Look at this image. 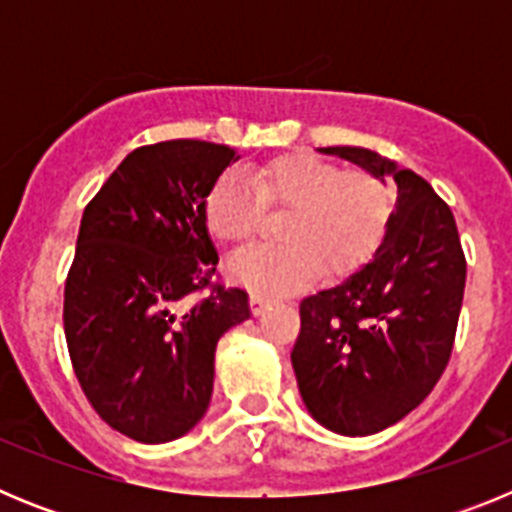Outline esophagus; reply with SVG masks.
I'll list each match as a JSON object with an SVG mask.
<instances>
[{"label":"esophagus","instance_id":"esophagus-1","mask_svg":"<svg viewBox=\"0 0 512 512\" xmlns=\"http://www.w3.org/2000/svg\"><path fill=\"white\" fill-rule=\"evenodd\" d=\"M251 312L253 315H261V312L266 310V305H269V297L261 295V292H251Z\"/></svg>","mask_w":512,"mask_h":512}]
</instances>
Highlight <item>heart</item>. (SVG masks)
I'll return each mask as SVG.
<instances>
[{"mask_svg": "<svg viewBox=\"0 0 512 512\" xmlns=\"http://www.w3.org/2000/svg\"><path fill=\"white\" fill-rule=\"evenodd\" d=\"M279 220V246L248 248L233 256L228 274L261 295H287L307 287L325 269L346 277L377 256L392 225L390 187L364 169L289 153L251 174L217 176L202 200L210 235L223 246H243L259 235L266 212Z\"/></svg>", "mask_w": 512, "mask_h": 512, "instance_id": "heart-1", "label": "heart"}]
</instances>
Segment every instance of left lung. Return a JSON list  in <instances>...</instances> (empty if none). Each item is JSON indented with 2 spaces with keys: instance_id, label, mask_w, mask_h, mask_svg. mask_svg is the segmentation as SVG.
I'll return each instance as SVG.
<instances>
[{
  "instance_id": "1",
  "label": "left lung",
  "mask_w": 512,
  "mask_h": 512,
  "mask_svg": "<svg viewBox=\"0 0 512 512\" xmlns=\"http://www.w3.org/2000/svg\"><path fill=\"white\" fill-rule=\"evenodd\" d=\"M372 174H392L397 205L372 264L300 302L292 348L312 418L343 436H369L431 395L454 351L467 259L454 212L410 169L377 151L330 146Z\"/></svg>"
}]
</instances>
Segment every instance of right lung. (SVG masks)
Listing matches in <instances>:
<instances>
[{"label": "right lung", "instance_id": "add662e5", "mask_svg": "<svg viewBox=\"0 0 512 512\" xmlns=\"http://www.w3.org/2000/svg\"><path fill=\"white\" fill-rule=\"evenodd\" d=\"M235 158L207 140L140 146L81 217L63 289L66 346L94 413L133 441H174L200 423L217 341L251 315L246 289L215 279L202 217Z\"/></svg>", "mask_w": 512, "mask_h": 512}]
</instances>
